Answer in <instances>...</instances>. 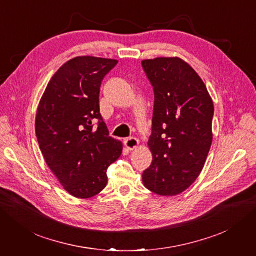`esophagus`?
I'll use <instances>...</instances> for the list:
<instances>
[{
	"label": "esophagus",
	"mask_w": 256,
	"mask_h": 256,
	"mask_svg": "<svg viewBox=\"0 0 256 256\" xmlns=\"http://www.w3.org/2000/svg\"><path fill=\"white\" fill-rule=\"evenodd\" d=\"M124 143H125V146L130 150H134L138 148V144H140L138 143V138H127V140H125V142Z\"/></svg>",
	"instance_id": "34e87169"
}]
</instances>
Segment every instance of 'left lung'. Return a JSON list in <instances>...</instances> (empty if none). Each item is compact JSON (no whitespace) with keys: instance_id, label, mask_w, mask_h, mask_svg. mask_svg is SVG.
<instances>
[{"instance_id":"8db88e82","label":"left lung","mask_w":256,"mask_h":256,"mask_svg":"<svg viewBox=\"0 0 256 256\" xmlns=\"http://www.w3.org/2000/svg\"><path fill=\"white\" fill-rule=\"evenodd\" d=\"M154 94L152 164L144 187L159 196H176L194 182L212 142L214 104L200 76L187 62L173 58L143 60Z\"/></svg>"}]
</instances>
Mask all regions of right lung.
Returning a JSON list of instances; mask_svg holds the SVG:
<instances>
[{
    "label": "right lung",
    "instance_id": "1",
    "mask_svg": "<svg viewBox=\"0 0 256 256\" xmlns=\"http://www.w3.org/2000/svg\"><path fill=\"white\" fill-rule=\"evenodd\" d=\"M116 64V60L90 56L67 60L52 76L38 104L35 132L44 159L74 198H88L102 191L108 166L122 150L99 112L100 84Z\"/></svg>",
    "mask_w": 256,
    "mask_h": 256
}]
</instances>
